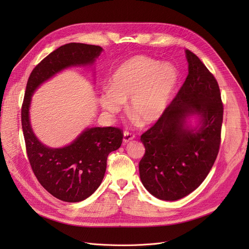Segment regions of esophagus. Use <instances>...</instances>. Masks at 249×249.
<instances>
[{
	"label": "esophagus",
	"instance_id": "34e87169",
	"mask_svg": "<svg viewBox=\"0 0 249 249\" xmlns=\"http://www.w3.org/2000/svg\"><path fill=\"white\" fill-rule=\"evenodd\" d=\"M134 137H135V135H134V134L130 133V132H128V131H124V135H123V142H124V143H128V142H130L131 140H133V139H134Z\"/></svg>",
	"mask_w": 249,
	"mask_h": 249
}]
</instances>
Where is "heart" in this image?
I'll return each mask as SVG.
<instances>
[{
  "mask_svg": "<svg viewBox=\"0 0 249 249\" xmlns=\"http://www.w3.org/2000/svg\"><path fill=\"white\" fill-rule=\"evenodd\" d=\"M178 73L169 64L150 57L134 56L113 73L110 88L104 89L100 103L109 113L119 112L128 102L127 111L143 125L158 121L172 98Z\"/></svg>",
  "mask_w": 249,
  "mask_h": 249,
  "instance_id": "heart-1",
  "label": "heart"
}]
</instances>
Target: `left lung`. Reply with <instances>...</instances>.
<instances>
[{"label": "left lung", "instance_id": "8db88e82", "mask_svg": "<svg viewBox=\"0 0 249 249\" xmlns=\"http://www.w3.org/2000/svg\"><path fill=\"white\" fill-rule=\"evenodd\" d=\"M189 73L160 119L140 137L145 153L139 162L143 186L154 197L176 201L197 189L217 159L223 103L215 76L186 50ZM197 113L201 127L190 129L186 117Z\"/></svg>", "mask_w": 249, "mask_h": 249}]
</instances>
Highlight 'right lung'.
Segmentation results:
<instances>
[{
  "label": "right lung",
  "instance_id": "add662e5",
  "mask_svg": "<svg viewBox=\"0 0 249 249\" xmlns=\"http://www.w3.org/2000/svg\"><path fill=\"white\" fill-rule=\"evenodd\" d=\"M102 50L101 46L84 43L62 45L36 65L26 86L21 122L28 160L40 185L63 202H81L99 188L106 172L108 155L121 146L123 131L116 127L88 128L71 144L49 148L36 138L30 126L31 96L58 71L71 65L91 64Z\"/></svg>",
  "mask_w": 249,
  "mask_h": 249
}]
</instances>
